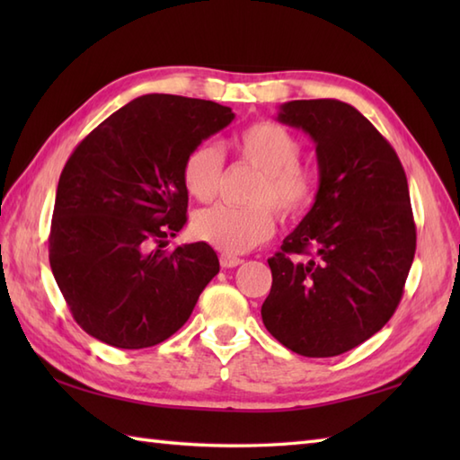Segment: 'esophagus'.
Here are the masks:
<instances>
[{
	"mask_svg": "<svg viewBox=\"0 0 460 460\" xmlns=\"http://www.w3.org/2000/svg\"><path fill=\"white\" fill-rule=\"evenodd\" d=\"M219 262H221L223 269H233V267H239L241 262H243V259H239L235 255H223V252H221Z\"/></svg>",
	"mask_w": 460,
	"mask_h": 460,
	"instance_id": "34e87169",
	"label": "esophagus"
}]
</instances>
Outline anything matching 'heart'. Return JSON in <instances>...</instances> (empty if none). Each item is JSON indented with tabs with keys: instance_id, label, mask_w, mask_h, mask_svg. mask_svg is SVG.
<instances>
[{
	"instance_id": "b5f03b06",
	"label": "heart",
	"mask_w": 460,
	"mask_h": 460,
	"mask_svg": "<svg viewBox=\"0 0 460 460\" xmlns=\"http://www.w3.org/2000/svg\"><path fill=\"white\" fill-rule=\"evenodd\" d=\"M237 154L262 172L251 208H213L195 213L193 235L223 255H239L265 243L275 231L272 205L280 217L292 219L305 213L316 193V175L300 162L302 144L295 134L277 122H252L233 140ZM223 152L219 146L203 142L188 154L181 168V180L195 199L215 198L223 173Z\"/></svg>"
}]
</instances>
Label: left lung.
Masks as SVG:
<instances>
[{
  "label": "left lung",
  "mask_w": 460,
  "mask_h": 460,
  "mask_svg": "<svg viewBox=\"0 0 460 460\" xmlns=\"http://www.w3.org/2000/svg\"><path fill=\"white\" fill-rule=\"evenodd\" d=\"M277 120L314 140L320 183L269 259L261 316L296 354L340 356L384 328L403 296L417 245L407 178L392 144L346 102L290 101Z\"/></svg>",
  "instance_id": "left-lung-1"
}]
</instances>
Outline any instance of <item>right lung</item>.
Segmentation results:
<instances>
[{"label":"right lung","mask_w":460,"mask_h":460,"mask_svg":"<svg viewBox=\"0 0 460 460\" xmlns=\"http://www.w3.org/2000/svg\"><path fill=\"white\" fill-rule=\"evenodd\" d=\"M229 106L144 94L76 146L57 185L49 262L86 334L122 349L175 334L219 272L208 243L165 251L185 225L181 168L229 126Z\"/></svg>","instance_id":"add662e5"}]
</instances>
